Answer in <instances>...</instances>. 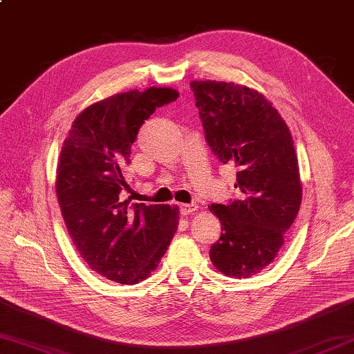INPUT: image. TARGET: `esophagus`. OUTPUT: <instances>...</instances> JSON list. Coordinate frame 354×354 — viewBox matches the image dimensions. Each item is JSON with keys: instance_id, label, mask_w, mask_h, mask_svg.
Returning <instances> with one entry per match:
<instances>
[{"instance_id": "34e87169", "label": "esophagus", "mask_w": 354, "mask_h": 354, "mask_svg": "<svg viewBox=\"0 0 354 354\" xmlns=\"http://www.w3.org/2000/svg\"><path fill=\"white\" fill-rule=\"evenodd\" d=\"M196 209H198V204H193V202L192 204H179V213H181L183 216L196 212Z\"/></svg>"}]
</instances>
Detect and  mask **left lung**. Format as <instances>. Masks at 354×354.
Here are the masks:
<instances>
[{"label": "left lung", "mask_w": 354, "mask_h": 354, "mask_svg": "<svg viewBox=\"0 0 354 354\" xmlns=\"http://www.w3.org/2000/svg\"><path fill=\"white\" fill-rule=\"evenodd\" d=\"M190 88L205 141L222 164L234 165L240 193L227 205L208 207L222 225L209 260L225 275L251 277L274 261L301 204L292 135L254 89L216 80H194Z\"/></svg>", "instance_id": "1"}]
</instances>
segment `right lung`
<instances>
[{
  "mask_svg": "<svg viewBox=\"0 0 354 354\" xmlns=\"http://www.w3.org/2000/svg\"><path fill=\"white\" fill-rule=\"evenodd\" d=\"M178 95L149 88L94 103L76 117L62 145L56 193L66 230L89 268L120 284L145 280L178 228L176 207L118 199L131 192L124 171L140 127Z\"/></svg>",
  "mask_w": 354,
  "mask_h": 354,
  "instance_id": "add662e5",
  "label": "right lung"
}]
</instances>
